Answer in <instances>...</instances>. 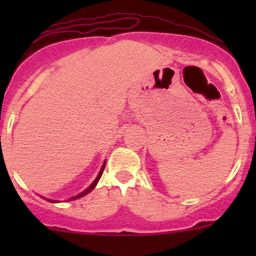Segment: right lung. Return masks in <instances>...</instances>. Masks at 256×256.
I'll return each mask as SVG.
<instances>
[{"label": "right lung", "instance_id": "obj_1", "mask_svg": "<svg viewBox=\"0 0 256 256\" xmlns=\"http://www.w3.org/2000/svg\"><path fill=\"white\" fill-rule=\"evenodd\" d=\"M104 166H106V161H104V165H102V168H101V171H100V173H98V177H96V179H95V180H94V183H92V184H91V185H90V186H89V188H88V189H85L83 192L78 194V195H77V196H74V198H70V200H71V201H73V200H77V198H83V196H84V195H86V194H89V192H91V190H92V189H94V188H95V186H96V184H98V182L100 180V178H101V176H102V172H104ZM49 201H50V202H56V201H54V200H49Z\"/></svg>", "mask_w": 256, "mask_h": 256}]
</instances>
